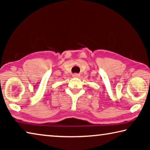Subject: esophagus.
Listing matches in <instances>:
<instances>
[{
    "label": "esophagus",
    "instance_id": "obj_1",
    "mask_svg": "<svg viewBox=\"0 0 150 150\" xmlns=\"http://www.w3.org/2000/svg\"><path fill=\"white\" fill-rule=\"evenodd\" d=\"M80 75L79 74H77V73H74V74H73V77L74 78H78L79 77Z\"/></svg>",
    "mask_w": 150,
    "mask_h": 150
}]
</instances>
